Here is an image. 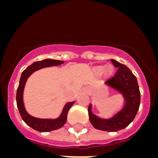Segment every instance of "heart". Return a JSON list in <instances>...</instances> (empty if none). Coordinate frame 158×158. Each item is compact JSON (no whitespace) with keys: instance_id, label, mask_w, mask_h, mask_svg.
Instances as JSON below:
<instances>
[{"instance_id":"1","label":"heart","mask_w":158,"mask_h":158,"mask_svg":"<svg viewBox=\"0 0 158 158\" xmlns=\"http://www.w3.org/2000/svg\"><path fill=\"white\" fill-rule=\"evenodd\" d=\"M94 71L98 75H101L103 73H105L106 74H110L113 71V67L111 65H106V66L99 65V66H96L94 68Z\"/></svg>"}]
</instances>
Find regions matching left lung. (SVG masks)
Masks as SVG:
<instances>
[{
  "label": "left lung",
  "mask_w": 158,
  "mask_h": 158,
  "mask_svg": "<svg viewBox=\"0 0 158 158\" xmlns=\"http://www.w3.org/2000/svg\"><path fill=\"white\" fill-rule=\"evenodd\" d=\"M114 66L118 69L115 75L106 81L105 84L122 94L124 106L112 117L102 119L94 115L92 104L89 106V120L97 130L116 132L127 127L135 119L140 105V92L136 77L126 65L111 59Z\"/></svg>",
  "instance_id": "1"
}]
</instances>
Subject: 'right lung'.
<instances>
[{"instance_id": "1", "label": "right lung", "mask_w": 158, "mask_h": 158, "mask_svg": "<svg viewBox=\"0 0 158 158\" xmlns=\"http://www.w3.org/2000/svg\"><path fill=\"white\" fill-rule=\"evenodd\" d=\"M63 63H64V61L57 60H40V61L34 62L31 65L27 67L21 74L18 89H17V94H16L17 106H18L19 111V114H20L21 117H22L23 121L28 126H30L31 128H33V130H37V131L49 132V131H52V130L61 128L66 122L68 111H69V108L74 105V102H67L64 105L60 116L57 117L56 119H41V118L32 116L27 112V110L24 107V104H23V90H24V87H25L27 79H28V77L30 76L33 72L37 71L38 69H43V68H45V67L53 66V65L54 66L60 65Z\"/></svg>"}]
</instances>
